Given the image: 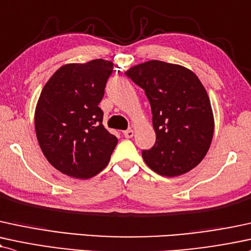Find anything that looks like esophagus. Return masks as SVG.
<instances>
[{
	"label": "esophagus",
	"instance_id": "obj_1",
	"mask_svg": "<svg viewBox=\"0 0 251 251\" xmlns=\"http://www.w3.org/2000/svg\"><path fill=\"white\" fill-rule=\"evenodd\" d=\"M123 134H124V137L125 138H127V139H129V138H132L133 137V134H134V131L133 129H126V131H124L123 132Z\"/></svg>",
	"mask_w": 251,
	"mask_h": 251
}]
</instances>
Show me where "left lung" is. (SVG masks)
Listing matches in <instances>:
<instances>
[{
    "label": "left lung",
    "mask_w": 251,
    "mask_h": 251,
    "mask_svg": "<svg viewBox=\"0 0 251 251\" xmlns=\"http://www.w3.org/2000/svg\"><path fill=\"white\" fill-rule=\"evenodd\" d=\"M144 89L152 110L154 146L143 151L147 166L160 175L185 174L202 161L214 133L209 97L189 69L150 60L125 72Z\"/></svg>",
    "instance_id": "8db88e82"
}]
</instances>
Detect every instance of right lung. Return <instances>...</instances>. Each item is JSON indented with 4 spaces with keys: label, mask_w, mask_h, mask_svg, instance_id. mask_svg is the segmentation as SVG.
I'll use <instances>...</instances> for the list:
<instances>
[{
    "label": "right lung",
    "mask_w": 251,
    "mask_h": 251,
    "mask_svg": "<svg viewBox=\"0 0 251 251\" xmlns=\"http://www.w3.org/2000/svg\"><path fill=\"white\" fill-rule=\"evenodd\" d=\"M112 71L113 63L105 59L60 66L36 105L42 152L56 170L75 179H89L104 170L118 144L102 126L98 106Z\"/></svg>",
    "instance_id": "obj_1"
}]
</instances>
